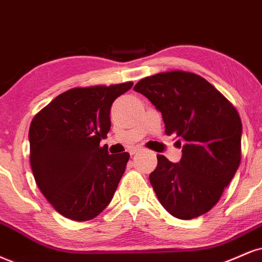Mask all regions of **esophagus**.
Segmentation results:
<instances>
[{"label": "esophagus", "mask_w": 262, "mask_h": 262, "mask_svg": "<svg viewBox=\"0 0 262 262\" xmlns=\"http://www.w3.org/2000/svg\"><path fill=\"white\" fill-rule=\"evenodd\" d=\"M139 150H140V147H132V149L129 150V154H130V155H135V154H137Z\"/></svg>", "instance_id": "34e87169"}]
</instances>
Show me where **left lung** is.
Returning a JSON list of instances; mask_svg holds the SVG:
<instances>
[{"mask_svg": "<svg viewBox=\"0 0 262 262\" xmlns=\"http://www.w3.org/2000/svg\"><path fill=\"white\" fill-rule=\"evenodd\" d=\"M134 90L162 113L166 134H176L184 143L179 163L157 155L149 177L157 199L177 219L204 215L219 203L241 163L238 111L212 84L191 72L145 77Z\"/></svg>", "mask_w": 262, "mask_h": 262, "instance_id": "obj_1", "label": "left lung"}]
</instances>
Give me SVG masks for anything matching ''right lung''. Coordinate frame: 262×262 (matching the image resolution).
I'll use <instances>...</instances> for the list:
<instances>
[{
    "label": "right lung",
    "instance_id": "obj_1",
    "mask_svg": "<svg viewBox=\"0 0 262 262\" xmlns=\"http://www.w3.org/2000/svg\"><path fill=\"white\" fill-rule=\"evenodd\" d=\"M132 81L73 88L35 115L29 128L30 166L53 209L73 221H89L106 209L129 160L100 146L111 128L113 101Z\"/></svg>",
    "mask_w": 262,
    "mask_h": 262
}]
</instances>
